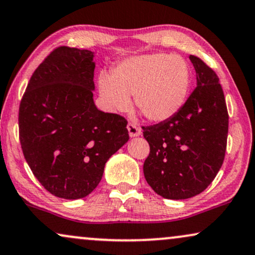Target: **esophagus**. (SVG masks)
Masks as SVG:
<instances>
[{
    "mask_svg": "<svg viewBox=\"0 0 255 255\" xmlns=\"http://www.w3.org/2000/svg\"><path fill=\"white\" fill-rule=\"evenodd\" d=\"M127 129L130 137H135V136H138V135H141V128L135 124H128Z\"/></svg>",
    "mask_w": 255,
    "mask_h": 255,
    "instance_id": "esophagus-1",
    "label": "esophagus"
}]
</instances>
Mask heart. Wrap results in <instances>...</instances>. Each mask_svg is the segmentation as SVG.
Returning a JSON list of instances; mask_svg holds the SVG:
<instances>
[{"mask_svg": "<svg viewBox=\"0 0 255 255\" xmlns=\"http://www.w3.org/2000/svg\"><path fill=\"white\" fill-rule=\"evenodd\" d=\"M192 85L188 63L180 56L150 54L129 57L119 63L112 77L101 74L99 90L113 111L130 106V95L148 120L172 119L186 104Z\"/></svg>", "mask_w": 255, "mask_h": 255, "instance_id": "heart-1", "label": "heart"}]
</instances>
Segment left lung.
Returning <instances> with one entry per match:
<instances>
[{"instance_id": "left-lung-1", "label": "left lung", "mask_w": 255, "mask_h": 255, "mask_svg": "<svg viewBox=\"0 0 255 255\" xmlns=\"http://www.w3.org/2000/svg\"><path fill=\"white\" fill-rule=\"evenodd\" d=\"M196 88L176 115L142 127L150 153L143 163L146 181L165 199L183 200L204 192L221 168L228 113L220 81L199 57L189 56Z\"/></svg>"}]
</instances>
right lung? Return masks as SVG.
<instances>
[{
    "instance_id": "add662e5",
    "label": "right lung",
    "mask_w": 255,
    "mask_h": 255,
    "mask_svg": "<svg viewBox=\"0 0 255 255\" xmlns=\"http://www.w3.org/2000/svg\"><path fill=\"white\" fill-rule=\"evenodd\" d=\"M94 53L60 47L30 77L18 112L20 141L31 172L57 198L89 195L106 162L129 140L127 121L93 99Z\"/></svg>"
}]
</instances>
